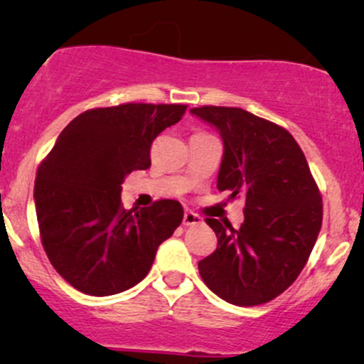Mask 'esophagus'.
<instances>
[{
  "instance_id": "34e87169",
  "label": "esophagus",
  "mask_w": 364,
  "mask_h": 364,
  "mask_svg": "<svg viewBox=\"0 0 364 364\" xmlns=\"http://www.w3.org/2000/svg\"><path fill=\"white\" fill-rule=\"evenodd\" d=\"M202 224V219H200L198 215L193 214V212H186L185 215H183V225H198Z\"/></svg>"
}]
</instances>
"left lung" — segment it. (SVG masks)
Instances as JSON below:
<instances>
[{"label": "left lung", "instance_id": "left-lung-1", "mask_svg": "<svg viewBox=\"0 0 364 364\" xmlns=\"http://www.w3.org/2000/svg\"><path fill=\"white\" fill-rule=\"evenodd\" d=\"M193 116L224 144L217 188L245 195V223L207 219L217 250L198 262L203 282L224 301L257 306L296 281L321 228V198L306 157L287 129L240 107L203 106Z\"/></svg>", "mask_w": 364, "mask_h": 364}]
</instances>
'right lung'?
Masks as SVG:
<instances>
[{
  "instance_id": "add662e5",
  "label": "right lung",
  "mask_w": 364,
  "mask_h": 364,
  "mask_svg": "<svg viewBox=\"0 0 364 364\" xmlns=\"http://www.w3.org/2000/svg\"><path fill=\"white\" fill-rule=\"evenodd\" d=\"M183 104H121L77 116L39 166L34 202L56 272L90 296L118 294L149 274L183 220L176 200L124 210L121 185L150 168V145L185 114Z\"/></svg>"
}]
</instances>
